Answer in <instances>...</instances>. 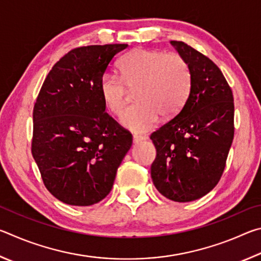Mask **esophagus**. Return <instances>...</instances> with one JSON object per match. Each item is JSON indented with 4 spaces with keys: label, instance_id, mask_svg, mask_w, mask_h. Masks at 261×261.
<instances>
[{
    "label": "esophagus",
    "instance_id": "34e87169",
    "mask_svg": "<svg viewBox=\"0 0 261 261\" xmlns=\"http://www.w3.org/2000/svg\"><path fill=\"white\" fill-rule=\"evenodd\" d=\"M145 139V137L144 136H139V135H135L134 136V143L135 144H138V143H141V141H144Z\"/></svg>",
    "mask_w": 261,
    "mask_h": 261
}]
</instances>
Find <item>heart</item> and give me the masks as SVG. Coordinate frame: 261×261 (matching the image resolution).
<instances>
[{
    "label": "heart",
    "mask_w": 261,
    "mask_h": 261,
    "mask_svg": "<svg viewBox=\"0 0 261 261\" xmlns=\"http://www.w3.org/2000/svg\"><path fill=\"white\" fill-rule=\"evenodd\" d=\"M120 76L107 72L101 77V99L113 115H121L126 103V87H136L138 102L122 116V124L134 132H145L155 125L160 114L173 116L183 107L191 90L190 65L177 53L137 49L118 63Z\"/></svg>",
    "instance_id": "1"
}]
</instances>
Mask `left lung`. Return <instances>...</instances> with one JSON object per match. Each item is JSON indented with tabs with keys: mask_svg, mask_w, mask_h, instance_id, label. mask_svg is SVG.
Here are the masks:
<instances>
[{
	"mask_svg": "<svg viewBox=\"0 0 261 261\" xmlns=\"http://www.w3.org/2000/svg\"><path fill=\"white\" fill-rule=\"evenodd\" d=\"M190 65L191 90L182 109L154 131L153 184L177 202L204 197L215 188L233 139V98L213 61L182 41H170Z\"/></svg>",
	"mask_w": 261,
	"mask_h": 261,
	"instance_id": "obj_1",
	"label": "left lung"
}]
</instances>
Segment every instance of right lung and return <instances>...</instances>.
<instances>
[{"label":"right lung","mask_w":261,"mask_h":261,"mask_svg":"<svg viewBox=\"0 0 261 261\" xmlns=\"http://www.w3.org/2000/svg\"><path fill=\"white\" fill-rule=\"evenodd\" d=\"M125 43L74 48L48 73L33 109L32 155L43 184L64 204L107 197L132 135L105 113L101 77Z\"/></svg>","instance_id":"obj_1"}]
</instances>
